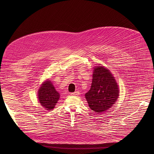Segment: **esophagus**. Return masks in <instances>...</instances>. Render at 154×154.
<instances>
[{"label":"esophagus","mask_w":154,"mask_h":154,"mask_svg":"<svg viewBox=\"0 0 154 154\" xmlns=\"http://www.w3.org/2000/svg\"><path fill=\"white\" fill-rule=\"evenodd\" d=\"M71 94V96H78L79 94V92L76 91V92H74V93H72Z\"/></svg>","instance_id":"obj_1"}]
</instances>
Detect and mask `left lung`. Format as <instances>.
I'll use <instances>...</instances> for the list:
<instances>
[{"label":"left lung","mask_w":154,"mask_h":154,"mask_svg":"<svg viewBox=\"0 0 154 154\" xmlns=\"http://www.w3.org/2000/svg\"><path fill=\"white\" fill-rule=\"evenodd\" d=\"M118 85L113 74L103 66L94 68L91 88L85 94L90 108L101 114L111 108L118 98Z\"/></svg>","instance_id":"1"}]
</instances>
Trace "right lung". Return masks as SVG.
<instances>
[{
    "label": "right lung",
    "instance_id": "1",
    "mask_svg": "<svg viewBox=\"0 0 154 154\" xmlns=\"http://www.w3.org/2000/svg\"><path fill=\"white\" fill-rule=\"evenodd\" d=\"M38 94L39 103L48 110L54 109L60 99V94L50 80H47L41 85Z\"/></svg>",
    "mask_w": 154,
    "mask_h": 154
}]
</instances>
